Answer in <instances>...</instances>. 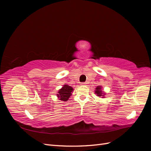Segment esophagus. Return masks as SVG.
Returning <instances> with one entry per match:
<instances>
[{
  "mask_svg": "<svg viewBox=\"0 0 151 151\" xmlns=\"http://www.w3.org/2000/svg\"><path fill=\"white\" fill-rule=\"evenodd\" d=\"M81 85H86V83H82Z\"/></svg>",
  "mask_w": 151,
  "mask_h": 151,
  "instance_id": "1",
  "label": "esophagus"
}]
</instances>
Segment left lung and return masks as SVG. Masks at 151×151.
Instances as JSON below:
<instances>
[{"mask_svg": "<svg viewBox=\"0 0 151 151\" xmlns=\"http://www.w3.org/2000/svg\"><path fill=\"white\" fill-rule=\"evenodd\" d=\"M102 87L101 86H97L96 88V90H95V93L97 94L98 96L99 97H101L102 96V98H104V96L105 95V93H103L102 90H101Z\"/></svg>", "mask_w": 151, "mask_h": 151, "instance_id": "left-lung-1", "label": "left lung"}]
</instances>
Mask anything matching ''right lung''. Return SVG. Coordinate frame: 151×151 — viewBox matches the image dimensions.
Listing matches in <instances>:
<instances>
[{"label":"right lung","instance_id":"add662e5","mask_svg":"<svg viewBox=\"0 0 151 151\" xmlns=\"http://www.w3.org/2000/svg\"><path fill=\"white\" fill-rule=\"evenodd\" d=\"M73 88L67 84L63 85L62 88L58 91L57 94L58 98L61 100L62 101H68V98L70 97L72 95V92L73 91Z\"/></svg>","mask_w":151,"mask_h":151}]
</instances>
